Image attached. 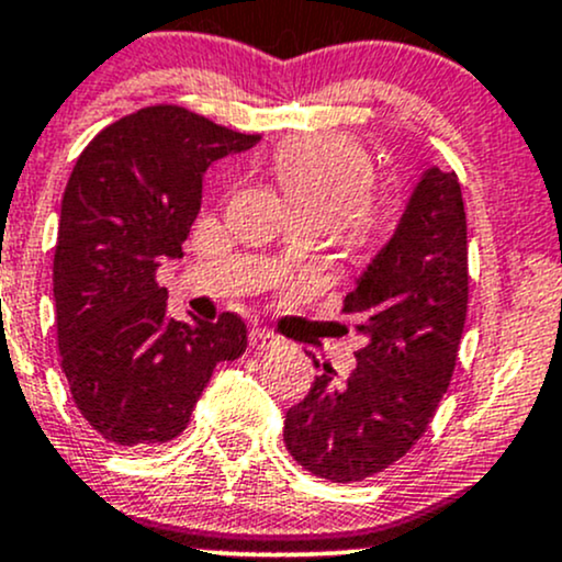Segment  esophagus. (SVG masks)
<instances>
[{"instance_id":"34e87169","label":"esophagus","mask_w":562,"mask_h":562,"mask_svg":"<svg viewBox=\"0 0 562 562\" xmlns=\"http://www.w3.org/2000/svg\"><path fill=\"white\" fill-rule=\"evenodd\" d=\"M250 347L252 349H274L277 344H280V338L274 336L271 330H263V328H252L250 336H248Z\"/></svg>"}]
</instances>
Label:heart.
<instances>
[{
  "label": "heart",
  "instance_id": "obj_1",
  "mask_svg": "<svg viewBox=\"0 0 562 562\" xmlns=\"http://www.w3.org/2000/svg\"><path fill=\"white\" fill-rule=\"evenodd\" d=\"M274 172L293 215L338 224L355 239H368L379 226V215L368 202L373 162L355 140H299L277 154Z\"/></svg>",
  "mask_w": 562,
  "mask_h": 562
}]
</instances>
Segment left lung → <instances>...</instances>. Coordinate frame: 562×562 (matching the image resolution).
Instances as JSON below:
<instances>
[{"mask_svg": "<svg viewBox=\"0 0 562 562\" xmlns=\"http://www.w3.org/2000/svg\"><path fill=\"white\" fill-rule=\"evenodd\" d=\"M467 215L456 172L427 168L344 312L368 344L285 413L282 440L306 472L357 483L416 446L451 384L467 319ZM317 366V360H314Z\"/></svg>", "mask_w": 562, "mask_h": 562, "instance_id": "8db88e82", "label": "left lung"}]
</instances>
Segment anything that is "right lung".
<instances>
[{
	"label": "right lung",
	"instance_id": "obj_1",
	"mask_svg": "<svg viewBox=\"0 0 562 562\" xmlns=\"http://www.w3.org/2000/svg\"><path fill=\"white\" fill-rule=\"evenodd\" d=\"M258 140L181 106H149L98 133L74 165L53 258L60 368L111 446L181 435L213 368L248 347L232 312L218 323L168 317L154 274L183 256L207 168Z\"/></svg>",
	"mask_w": 562,
	"mask_h": 562
}]
</instances>
